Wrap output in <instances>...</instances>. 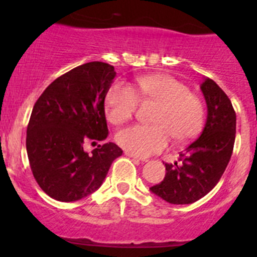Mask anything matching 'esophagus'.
I'll return each instance as SVG.
<instances>
[{
    "label": "esophagus",
    "instance_id": "obj_1",
    "mask_svg": "<svg viewBox=\"0 0 257 257\" xmlns=\"http://www.w3.org/2000/svg\"><path fill=\"white\" fill-rule=\"evenodd\" d=\"M125 155H128L129 158H133V159H137V160H139V162H148V159H147V158H142V157H139V155H136V154H133V153H129V152H126V153H125Z\"/></svg>",
    "mask_w": 257,
    "mask_h": 257
}]
</instances>
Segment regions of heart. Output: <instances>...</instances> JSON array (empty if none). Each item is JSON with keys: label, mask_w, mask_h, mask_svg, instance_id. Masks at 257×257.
I'll list each match as a JSON object with an SVG mask.
<instances>
[{"label": "heart", "mask_w": 257, "mask_h": 257, "mask_svg": "<svg viewBox=\"0 0 257 257\" xmlns=\"http://www.w3.org/2000/svg\"><path fill=\"white\" fill-rule=\"evenodd\" d=\"M153 100L158 107L153 115V125L128 126L116 133L118 144L136 155L155 154L175 141L185 142L200 132L205 118L204 103L189 92L184 83L167 74L139 77L133 87L114 83L105 95V115L113 124L132 119L139 100Z\"/></svg>", "instance_id": "1"}]
</instances>
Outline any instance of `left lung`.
I'll list each match as a JSON object with an SVG mask.
<instances>
[{
	"label": "left lung",
	"instance_id": "1",
	"mask_svg": "<svg viewBox=\"0 0 257 257\" xmlns=\"http://www.w3.org/2000/svg\"><path fill=\"white\" fill-rule=\"evenodd\" d=\"M208 116L200 137L180 153V163H165V178L150 190L170 204L195 203L219 183L231 158L236 114L229 97L212 79L200 85Z\"/></svg>",
	"mask_w": 257,
	"mask_h": 257
}]
</instances>
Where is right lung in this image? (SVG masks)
Here are the masks:
<instances>
[{
  "mask_svg": "<svg viewBox=\"0 0 257 257\" xmlns=\"http://www.w3.org/2000/svg\"><path fill=\"white\" fill-rule=\"evenodd\" d=\"M115 72L104 62H89L54 79L35 103L26 148L40 188L58 201H76L102 185L123 150L114 143L83 150L88 141H104V99Z\"/></svg>",
  "mask_w": 257,
  "mask_h": 257,
  "instance_id": "1",
  "label": "right lung"
}]
</instances>
